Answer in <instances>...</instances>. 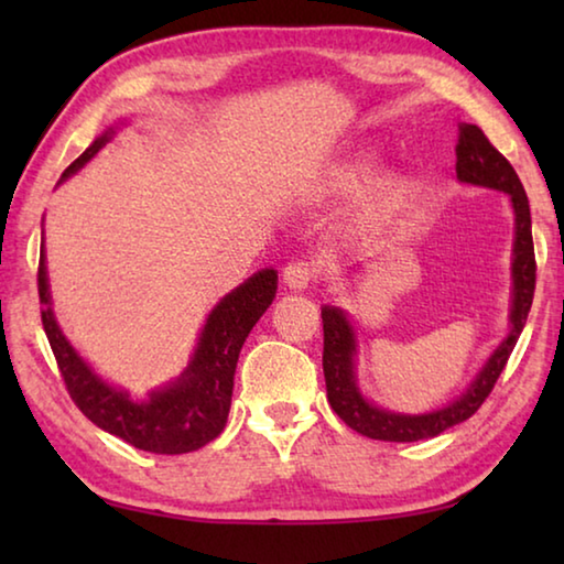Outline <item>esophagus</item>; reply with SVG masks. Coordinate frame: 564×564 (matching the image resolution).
Here are the masks:
<instances>
[{"label":"esophagus","mask_w":564,"mask_h":564,"mask_svg":"<svg viewBox=\"0 0 564 564\" xmlns=\"http://www.w3.org/2000/svg\"><path fill=\"white\" fill-rule=\"evenodd\" d=\"M316 279V269L305 261H293L283 269V283L289 285L291 291H303Z\"/></svg>","instance_id":"obj_1"}]
</instances>
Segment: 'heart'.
<instances>
[{
	"label": "heart",
	"instance_id": "heart-1",
	"mask_svg": "<svg viewBox=\"0 0 564 564\" xmlns=\"http://www.w3.org/2000/svg\"><path fill=\"white\" fill-rule=\"evenodd\" d=\"M370 164H373V154L366 149L356 151H343L340 156L326 161V164L313 171L308 181V194L313 198H330L348 194V191L356 188L362 176L368 174ZM405 191V181L398 174H383L370 181V184L362 188L358 198V214L362 218H376L386 214L390 206H393Z\"/></svg>",
	"mask_w": 564,
	"mask_h": 564
}]
</instances>
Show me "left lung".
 <instances>
[{"instance_id":"obj_1","label":"left lung","mask_w":564,"mask_h":564,"mask_svg":"<svg viewBox=\"0 0 564 564\" xmlns=\"http://www.w3.org/2000/svg\"><path fill=\"white\" fill-rule=\"evenodd\" d=\"M457 178L463 184L498 188L510 196L514 208V248H512V308H510V333L498 350L485 362L480 373L467 386L460 398L447 403L441 410L425 415H403L390 413V410L368 403L360 395L356 383V333L346 313L336 305H323V376H326L328 403L336 415L352 431L386 443H415L425 437H435L445 433L447 427L463 423L477 413L485 398L492 393L495 383L508 366V358L518 343L520 333L528 321L532 295H534V246H532V221L528 194L520 184L518 174L498 149L490 144L480 127L475 123H460V137H457Z\"/></svg>"}]
</instances>
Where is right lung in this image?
I'll return each mask as SVG.
<instances>
[{
    "mask_svg": "<svg viewBox=\"0 0 564 564\" xmlns=\"http://www.w3.org/2000/svg\"><path fill=\"white\" fill-rule=\"evenodd\" d=\"M113 129L104 131L74 164L64 171L62 181L79 171L107 141ZM44 243L40 251V285L42 326L50 338L52 352L59 366L64 386L69 390L76 408L101 431L121 437L139 451L156 455H181L212 443L226 427L228 410L234 395V373L243 340L256 326L265 308L275 299L279 273L263 269L243 281L236 291L224 295L221 303L208 313L206 326L198 336L196 350L188 368L174 383L151 390L147 400L129 398L127 390L109 386L87 366L64 333L56 326L52 313L50 281H46Z\"/></svg>",
    "mask_w": 564,
    "mask_h": 564,
    "instance_id": "obj_1",
    "label": "right lung"
}]
</instances>
